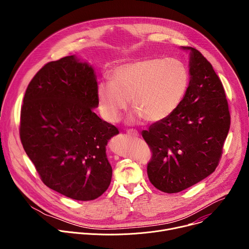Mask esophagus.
<instances>
[{
  "mask_svg": "<svg viewBox=\"0 0 249 249\" xmlns=\"http://www.w3.org/2000/svg\"><path fill=\"white\" fill-rule=\"evenodd\" d=\"M127 134H128L129 136H131V137H139V136H140L139 133H138V131H136V130H128V131H127Z\"/></svg>",
  "mask_w": 249,
  "mask_h": 249,
  "instance_id": "34e87169",
  "label": "esophagus"
}]
</instances>
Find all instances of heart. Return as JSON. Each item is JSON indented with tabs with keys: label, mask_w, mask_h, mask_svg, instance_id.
Listing matches in <instances>:
<instances>
[{
	"label": "heart",
	"mask_w": 249,
	"mask_h": 249,
	"mask_svg": "<svg viewBox=\"0 0 249 249\" xmlns=\"http://www.w3.org/2000/svg\"><path fill=\"white\" fill-rule=\"evenodd\" d=\"M188 84L187 68L179 60H136L116 67L111 74V82L98 85V109L106 121L117 122L130 99L135 109L132 121L145 118L151 123L160 122L178 107Z\"/></svg>",
	"instance_id": "1"
}]
</instances>
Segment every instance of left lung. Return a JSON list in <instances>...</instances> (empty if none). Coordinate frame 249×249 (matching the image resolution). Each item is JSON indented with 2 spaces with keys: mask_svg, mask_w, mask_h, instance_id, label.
<instances>
[{
  "mask_svg": "<svg viewBox=\"0 0 249 249\" xmlns=\"http://www.w3.org/2000/svg\"><path fill=\"white\" fill-rule=\"evenodd\" d=\"M189 52V85L180 104L167 118L142 136L153 157L151 183L165 193L180 192L215 171L228 136L231 115L221 80L195 48Z\"/></svg>",
  "mask_w": 249,
  "mask_h": 249,
  "instance_id": "obj_1",
  "label": "left lung"
}]
</instances>
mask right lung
I'll return each instance as SVG.
<instances>
[{
    "label": "right lung",
    "instance_id": "add662e5",
    "mask_svg": "<svg viewBox=\"0 0 249 249\" xmlns=\"http://www.w3.org/2000/svg\"><path fill=\"white\" fill-rule=\"evenodd\" d=\"M97 88L92 66L67 56L33 77L20 112L21 144L41 180L79 201L101 196L112 177L106 146L119 131L93 112Z\"/></svg>",
    "mask_w": 249,
    "mask_h": 249
}]
</instances>
